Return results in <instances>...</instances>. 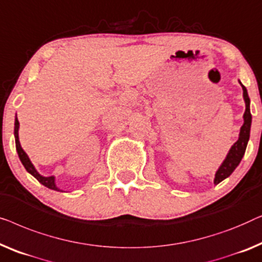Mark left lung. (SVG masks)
Returning <instances> with one entry per match:
<instances>
[{
    "label": "left lung",
    "instance_id": "obj_1",
    "mask_svg": "<svg viewBox=\"0 0 262 262\" xmlns=\"http://www.w3.org/2000/svg\"><path fill=\"white\" fill-rule=\"evenodd\" d=\"M242 90H243V98H245V102H246V112L243 114V120H245V122H243L241 127L238 140L234 143L233 147H231L229 153H228V156L226 158V160L223 161V164L221 165L219 171L216 172L215 180H213V183L215 184L221 183L222 180L228 178V177L234 172V169L237 167L238 164H240L242 157L245 156L247 143H248L249 134H250V124H252V114H250V109H249L250 99L248 97V93H247V89L245 85H242Z\"/></svg>",
    "mask_w": 262,
    "mask_h": 262
}]
</instances>
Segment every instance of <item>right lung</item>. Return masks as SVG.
Segmentation results:
<instances>
[{"instance_id":"add662e5","label":"right lung","mask_w":262,"mask_h":262,"mask_svg":"<svg viewBox=\"0 0 262 262\" xmlns=\"http://www.w3.org/2000/svg\"><path fill=\"white\" fill-rule=\"evenodd\" d=\"M14 135H15V143H16L17 154H19V158H20L21 163L25 166V168L27 169V172H29L33 177H34V178L38 179V182L41 183L43 186L49 187V189H51V190L59 191V189L56 186V184H54V177H42V176H40L39 173L36 172V169L34 168V166H33V164L31 163V160H29V158H28L27 154H26L25 150L22 149V147L20 145V141H19V120H17V117L15 119Z\"/></svg>"}]
</instances>
